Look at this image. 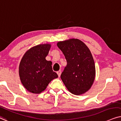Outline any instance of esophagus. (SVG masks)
<instances>
[{"mask_svg": "<svg viewBox=\"0 0 121 121\" xmlns=\"http://www.w3.org/2000/svg\"><path fill=\"white\" fill-rule=\"evenodd\" d=\"M57 73L58 75V76L60 77V75H61V70L58 71L57 72Z\"/></svg>", "mask_w": 121, "mask_h": 121, "instance_id": "obj_1", "label": "esophagus"}]
</instances>
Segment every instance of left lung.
Here are the masks:
<instances>
[{"instance_id": "obj_1", "label": "left lung", "mask_w": 121, "mask_h": 121, "mask_svg": "<svg viewBox=\"0 0 121 121\" xmlns=\"http://www.w3.org/2000/svg\"><path fill=\"white\" fill-rule=\"evenodd\" d=\"M57 45L67 61L66 66L61 75L66 87L76 95L86 92L95 78V65L91 51L77 39L59 41Z\"/></svg>"}]
</instances>
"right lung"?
Listing matches in <instances>:
<instances>
[{
    "label": "right lung",
    "mask_w": 121,
    "mask_h": 121,
    "mask_svg": "<svg viewBox=\"0 0 121 121\" xmlns=\"http://www.w3.org/2000/svg\"><path fill=\"white\" fill-rule=\"evenodd\" d=\"M51 45L40 44L34 46L24 54L19 68L22 84L30 92L40 93L57 74L53 71L52 62L45 59Z\"/></svg>",
    "instance_id": "obj_1"
}]
</instances>
